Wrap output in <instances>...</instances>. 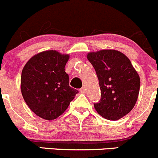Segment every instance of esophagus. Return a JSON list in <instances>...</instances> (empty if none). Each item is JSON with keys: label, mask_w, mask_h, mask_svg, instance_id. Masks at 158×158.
<instances>
[{"label": "esophagus", "mask_w": 158, "mask_h": 158, "mask_svg": "<svg viewBox=\"0 0 158 158\" xmlns=\"http://www.w3.org/2000/svg\"><path fill=\"white\" fill-rule=\"evenodd\" d=\"M80 92L81 93V94H85L86 93V90H85V87H82V88L80 90Z\"/></svg>", "instance_id": "obj_1"}]
</instances>
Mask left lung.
I'll return each instance as SVG.
<instances>
[{
    "instance_id": "left-lung-1",
    "label": "left lung",
    "mask_w": 158,
    "mask_h": 158,
    "mask_svg": "<svg viewBox=\"0 0 158 158\" xmlns=\"http://www.w3.org/2000/svg\"><path fill=\"white\" fill-rule=\"evenodd\" d=\"M87 59L99 80L101 99L94 108L102 117L118 120L135 105L140 90V77L128 57L114 49L89 52Z\"/></svg>"
}]
</instances>
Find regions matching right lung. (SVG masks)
Wrapping results in <instances>:
<instances>
[{"label": "right lung", "instance_id": "right-lung-1", "mask_svg": "<svg viewBox=\"0 0 158 158\" xmlns=\"http://www.w3.org/2000/svg\"><path fill=\"white\" fill-rule=\"evenodd\" d=\"M70 55L48 50L32 56L22 71L20 88L30 109L45 120L60 116L78 90L69 86L64 67Z\"/></svg>", "mask_w": 158, "mask_h": 158}]
</instances>
